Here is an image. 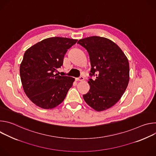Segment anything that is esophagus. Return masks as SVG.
I'll return each instance as SVG.
<instances>
[{
	"instance_id": "34e87169",
	"label": "esophagus",
	"mask_w": 156,
	"mask_h": 156,
	"mask_svg": "<svg viewBox=\"0 0 156 156\" xmlns=\"http://www.w3.org/2000/svg\"><path fill=\"white\" fill-rule=\"evenodd\" d=\"M84 80V77L83 76H80L79 78H76V81H83Z\"/></svg>"
}]
</instances>
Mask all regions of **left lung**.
<instances>
[{
    "instance_id": "1",
    "label": "left lung",
    "mask_w": 156,
    "mask_h": 156,
    "mask_svg": "<svg viewBox=\"0 0 156 156\" xmlns=\"http://www.w3.org/2000/svg\"><path fill=\"white\" fill-rule=\"evenodd\" d=\"M90 55L91 69L89 92L83 95L85 102L96 111L114 105L125 93L129 80V66L122 49L111 40L91 36L78 41Z\"/></svg>"
}]
</instances>
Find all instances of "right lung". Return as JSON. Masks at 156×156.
Segmentation results:
<instances>
[{
    "instance_id": "add662e5",
    "label": "right lung",
    "mask_w": 156,
    "mask_h": 156,
    "mask_svg": "<svg viewBox=\"0 0 156 156\" xmlns=\"http://www.w3.org/2000/svg\"><path fill=\"white\" fill-rule=\"evenodd\" d=\"M77 39L53 37L27 49L20 74L23 90L36 105L45 109L57 107L65 99L75 78L55 73L63 65L64 55Z\"/></svg>"
}]
</instances>
